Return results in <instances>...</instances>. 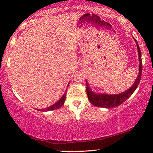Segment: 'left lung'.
<instances>
[{"mask_svg":"<svg viewBox=\"0 0 153 153\" xmlns=\"http://www.w3.org/2000/svg\"><path fill=\"white\" fill-rule=\"evenodd\" d=\"M135 42L137 44V47L138 50V58H139V73L137 77L136 80L134 82L131 86L129 88L127 91L121 93L119 94H96V93L93 92L91 91V88L89 87L88 82H87V80H85L86 82V92L88 99L90 102L94 106L98 107H102V108H114L117 107L124 103L126 100L129 99V97L132 95L134 91L137 88L139 83H140V79H141L142 71H143V64H142V57H141V52H140V47L137 43V41L134 38Z\"/></svg>","mask_w":153,"mask_h":153,"instance_id":"obj_1","label":"left lung"}]
</instances>
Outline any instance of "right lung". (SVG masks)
<instances>
[{
	"label": "right lung",
	"instance_id": "1",
	"mask_svg": "<svg viewBox=\"0 0 153 153\" xmlns=\"http://www.w3.org/2000/svg\"><path fill=\"white\" fill-rule=\"evenodd\" d=\"M68 85H69V83H68ZM66 91H65V92H66ZM65 92V94H63L62 98H61V99H59L57 102L54 103V104L52 105V106L47 107V108H44V109H42L40 111H49L55 110V109H57V108H60V107L62 106L63 104H64L65 101V99H66V93Z\"/></svg>",
	"mask_w": 153,
	"mask_h": 153
}]
</instances>
